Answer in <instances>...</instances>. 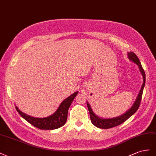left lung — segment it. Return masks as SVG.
<instances>
[{"label": "left lung", "instance_id": "left-lung-1", "mask_svg": "<svg viewBox=\"0 0 156 156\" xmlns=\"http://www.w3.org/2000/svg\"><path fill=\"white\" fill-rule=\"evenodd\" d=\"M128 57L131 61L134 62L135 63H136L138 66H139V68L140 69V73L142 74V76H143V83H142L141 89L139 91V93L138 94L136 99L134 103V104H133V105L132 106V107L129 110H127L125 114L119 115V116H118V117L110 118V119H103V118H100L99 117H98L97 115H96L94 114V112H93L90 105L87 102V106L89 112H90L91 123L95 126H96L97 127L101 128V129H110V128H112V127H115L117 126H119L121 123H123L124 122H126L127 119L129 118L133 114H134L136 112V110L139 108L140 101L142 99V93H143L144 87L145 85V81H146L145 72H144L143 68H142L139 59L138 58V57L136 55L135 53H133L132 51L129 52L128 53Z\"/></svg>", "mask_w": 156, "mask_h": 156}]
</instances>
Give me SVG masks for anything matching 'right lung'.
<instances>
[{"label": "right lung", "instance_id": "add662e5", "mask_svg": "<svg viewBox=\"0 0 156 156\" xmlns=\"http://www.w3.org/2000/svg\"><path fill=\"white\" fill-rule=\"evenodd\" d=\"M78 91H76L68 98H66L62 102L58 109L56 110L54 114L46 118H34L22 112L17 106H16V108L21 115V116L27 122H28L32 126L42 130L55 129H58L63 126L65 124L66 119H67L69 108L75 97L78 95Z\"/></svg>", "mask_w": 156, "mask_h": 156}]
</instances>
